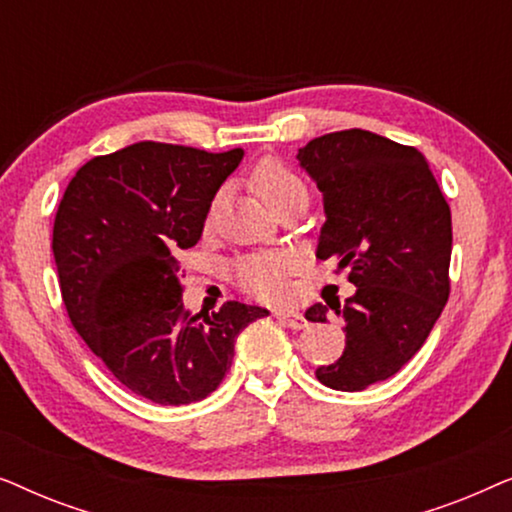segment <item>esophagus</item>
<instances>
[{"label": "esophagus", "instance_id": "34e87169", "mask_svg": "<svg viewBox=\"0 0 512 512\" xmlns=\"http://www.w3.org/2000/svg\"><path fill=\"white\" fill-rule=\"evenodd\" d=\"M275 317L279 321H284L286 326L296 328V331H298V328H305L307 326V319L300 312H296V310H275Z\"/></svg>", "mask_w": 512, "mask_h": 512}]
</instances>
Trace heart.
Returning <instances> with one entry per match:
<instances>
[{"label": "heart", "mask_w": 512, "mask_h": 512, "mask_svg": "<svg viewBox=\"0 0 512 512\" xmlns=\"http://www.w3.org/2000/svg\"><path fill=\"white\" fill-rule=\"evenodd\" d=\"M251 186L270 209H277L282 202L293 198L307 200L303 179L277 158H265L254 167ZM286 270H289V258L284 254H261L237 261L233 265V277L244 291L258 298H277L284 293Z\"/></svg>", "instance_id": "heart-1"}]
</instances>
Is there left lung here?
Wrapping results in <instances>:
<instances>
[{
	"label": "left lung",
	"instance_id": "1",
	"mask_svg": "<svg viewBox=\"0 0 512 512\" xmlns=\"http://www.w3.org/2000/svg\"><path fill=\"white\" fill-rule=\"evenodd\" d=\"M324 195L317 258H338L356 293L314 303L307 321H345V352L317 368L338 391L396 375L429 338L450 298L452 214L426 158L368 130H340L298 149Z\"/></svg>",
	"mask_w": 512,
	"mask_h": 512
}]
</instances>
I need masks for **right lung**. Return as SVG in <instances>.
Segmentation results:
<instances>
[{
  "instance_id": "obj_1",
  "label": "right lung",
  "mask_w": 512,
  "mask_h": 512,
  "mask_svg": "<svg viewBox=\"0 0 512 512\" xmlns=\"http://www.w3.org/2000/svg\"><path fill=\"white\" fill-rule=\"evenodd\" d=\"M242 156L137 142L88 160L60 200L53 256L69 319L111 375L153 403L212 394L242 328L270 314L228 300L193 317L181 303L179 251L198 244Z\"/></svg>"
}]
</instances>
